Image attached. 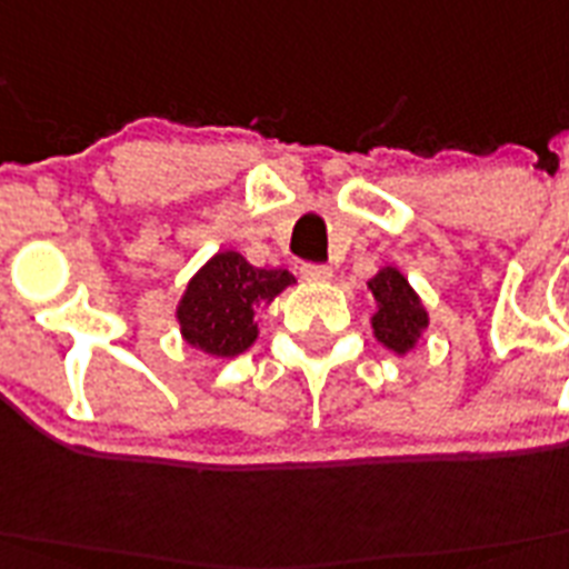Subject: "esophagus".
<instances>
[{
	"label": "esophagus",
	"mask_w": 569,
	"mask_h": 569,
	"mask_svg": "<svg viewBox=\"0 0 569 569\" xmlns=\"http://www.w3.org/2000/svg\"><path fill=\"white\" fill-rule=\"evenodd\" d=\"M300 274H303V280H309V283H327L329 277H332V269L323 266V262H307V266L300 269Z\"/></svg>",
	"instance_id": "esophagus-1"
}]
</instances>
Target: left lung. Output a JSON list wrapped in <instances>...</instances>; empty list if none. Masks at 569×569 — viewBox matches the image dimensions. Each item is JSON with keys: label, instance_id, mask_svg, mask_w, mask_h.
Wrapping results in <instances>:
<instances>
[{"label": "left lung", "instance_id": "1", "mask_svg": "<svg viewBox=\"0 0 569 569\" xmlns=\"http://www.w3.org/2000/svg\"><path fill=\"white\" fill-rule=\"evenodd\" d=\"M376 298L373 336L379 338L396 356H405L417 347L422 329L428 327V312L422 300L413 292V286L393 266H385L379 274L367 283Z\"/></svg>", "mask_w": 569, "mask_h": 569}]
</instances>
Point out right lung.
Returning <instances> with one entry per match:
<instances>
[{"label": "right lung", "mask_w": 569, "mask_h": 569, "mask_svg": "<svg viewBox=\"0 0 569 569\" xmlns=\"http://www.w3.org/2000/svg\"><path fill=\"white\" fill-rule=\"evenodd\" d=\"M286 269H257L237 251H219L190 277L176 318L181 338L213 358H233L257 341L254 312L292 286Z\"/></svg>", "instance_id": "1"}]
</instances>
